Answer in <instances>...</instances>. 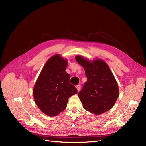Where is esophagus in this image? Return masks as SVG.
I'll return each mask as SVG.
<instances>
[{
  "label": "esophagus",
  "mask_w": 146,
  "mask_h": 146,
  "mask_svg": "<svg viewBox=\"0 0 146 146\" xmlns=\"http://www.w3.org/2000/svg\"><path fill=\"white\" fill-rule=\"evenodd\" d=\"M76 88H77V90L78 92H79L80 90V85H77L76 86Z\"/></svg>",
  "instance_id": "obj_1"
}]
</instances>
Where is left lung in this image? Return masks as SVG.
Instances as JSON below:
<instances>
[{
  "mask_svg": "<svg viewBox=\"0 0 146 146\" xmlns=\"http://www.w3.org/2000/svg\"><path fill=\"white\" fill-rule=\"evenodd\" d=\"M75 59L85 69L88 79L78 93L83 108L96 115L111 110L117 100L119 89L109 66L101 59L90 61L80 56Z\"/></svg>",
  "mask_w": 146,
  "mask_h": 146,
  "instance_id": "left-lung-1",
  "label": "left lung"
}]
</instances>
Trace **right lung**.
<instances>
[{"label": "right lung", "instance_id": "1", "mask_svg": "<svg viewBox=\"0 0 146 146\" xmlns=\"http://www.w3.org/2000/svg\"><path fill=\"white\" fill-rule=\"evenodd\" d=\"M67 60L59 54L50 58L44 65L33 89L34 101L40 110L50 117L57 116L67 106L68 98L77 94L66 72Z\"/></svg>", "mask_w": 146, "mask_h": 146}]
</instances>
